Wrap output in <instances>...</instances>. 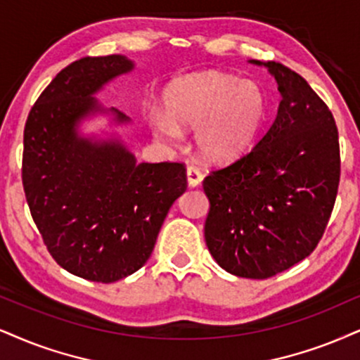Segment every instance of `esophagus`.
<instances>
[{
	"label": "esophagus",
	"instance_id": "34e87169",
	"mask_svg": "<svg viewBox=\"0 0 360 360\" xmlns=\"http://www.w3.org/2000/svg\"><path fill=\"white\" fill-rule=\"evenodd\" d=\"M202 179H203L202 172L198 170L197 167L190 165V167L187 168V180H188V185H190V187H197V185H200Z\"/></svg>",
	"mask_w": 360,
	"mask_h": 360
}]
</instances>
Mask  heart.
Returning <instances> with one entry per match:
<instances>
[{"instance_id":"b5f03b06","label":"heart","mask_w":360,"mask_h":360,"mask_svg":"<svg viewBox=\"0 0 360 360\" xmlns=\"http://www.w3.org/2000/svg\"><path fill=\"white\" fill-rule=\"evenodd\" d=\"M167 114L152 118L158 136L180 139L195 130L203 158L229 163L248 152L264 125L267 96L255 82L219 72L195 73L175 82L165 95Z\"/></svg>"}]
</instances>
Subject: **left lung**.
Instances as JSON below:
<instances>
[{"mask_svg": "<svg viewBox=\"0 0 360 360\" xmlns=\"http://www.w3.org/2000/svg\"><path fill=\"white\" fill-rule=\"evenodd\" d=\"M260 65V61H252ZM277 117L250 152L203 179L205 242L221 269L269 278L316 250L339 190V131L329 106L278 61Z\"/></svg>", "mask_w": 360, "mask_h": 360, "instance_id": "left-lung-1", "label": "left lung"}]
</instances>
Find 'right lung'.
Here are the masks:
<instances>
[{"instance_id":"add662e5","label":"right lung","mask_w":360,"mask_h":360,"mask_svg":"<svg viewBox=\"0 0 360 360\" xmlns=\"http://www.w3.org/2000/svg\"><path fill=\"white\" fill-rule=\"evenodd\" d=\"M131 68L122 55L79 58L44 88L25 125L21 181L31 217L56 264L91 282L143 267L187 190L185 163H135L120 143L77 136L79 120L98 110L93 93Z\"/></svg>"}]
</instances>
